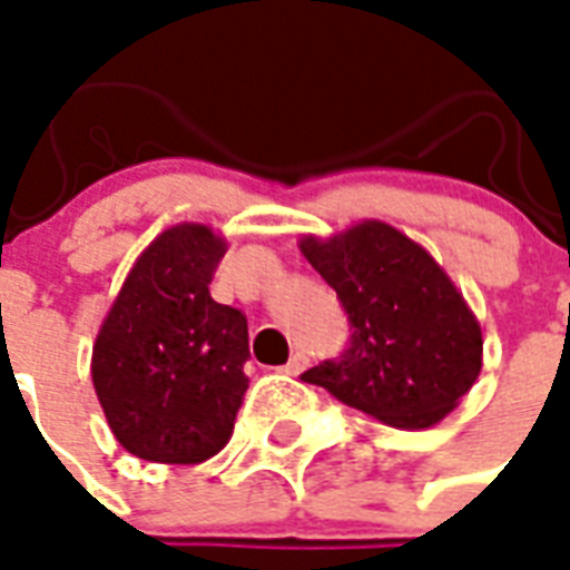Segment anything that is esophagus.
<instances>
[{"mask_svg": "<svg viewBox=\"0 0 570 570\" xmlns=\"http://www.w3.org/2000/svg\"><path fill=\"white\" fill-rule=\"evenodd\" d=\"M305 365H307L305 356H302V353H293V356H289V362H286L284 368H281V374H289V377H298V374L305 371Z\"/></svg>", "mask_w": 570, "mask_h": 570, "instance_id": "esophagus-1", "label": "esophagus"}]
</instances>
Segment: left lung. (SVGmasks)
Returning <instances> with one entry per match:
<instances>
[{
  "mask_svg": "<svg viewBox=\"0 0 570 570\" xmlns=\"http://www.w3.org/2000/svg\"><path fill=\"white\" fill-rule=\"evenodd\" d=\"M298 250L347 311L338 362L302 374L338 402L395 429H432L483 368V332L450 274L423 244L383 220H360Z\"/></svg>",
  "mask_w": 570,
  "mask_h": 570,
  "instance_id": "obj_1",
  "label": "left lung"
}]
</instances>
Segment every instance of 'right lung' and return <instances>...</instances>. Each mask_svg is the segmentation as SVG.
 I'll return each mask as SVG.
<instances>
[{
  "label": "right lung",
  "instance_id": "obj_1",
  "mask_svg": "<svg viewBox=\"0 0 570 570\" xmlns=\"http://www.w3.org/2000/svg\"><path fill=\"white\" fill-rule=\"evenodd\" d=\"M226 238L205 223L159 232L126 274L92 344V386L138 459L199 465L229 444L250 377L247 317L208 293Z\"/></svg>",
  "mask_w": 570,
  "mask_h": 570
}]
</instances>
